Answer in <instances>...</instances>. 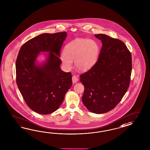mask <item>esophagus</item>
Wrapping results in <instances>:
<instances>
[{"label":"esophagus","instance_id":"1","mask_svg":"<svg viewBox=\"0 0 150 150\" xmlns=\"http://www.w3.org/2000/svg\"><path fill=\"white\" fill-rule=\"evenodd\" d=\"M72 82H73V84L77 83L78 81V77H77V76H73V77H72Z\"/></svg>","mask_w":150,"mask_h":150}]
</instances>
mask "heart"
I'll return each instance as SVG.
<instances>
[{"label":"heart","mask_w":150,"mask_h":150,"mask_svg":"<svg viewBox=\"0 0 150 150\" xmlns=\"http://www.w3.org/2000/svg\"><path fill=\"white\" fill-rule=\"evenodd\" d=\"M100 53L98 44L93 40L79 39L66 44L61 59L64 67L71 69L72 60L78 70L86 71L95 64Z\"/></svg>","instance_id":"heart-1"}]
</instances>
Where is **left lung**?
I'll return each instance as SVG.
<instances>
[{"label":"left lung","instance_id":"8db88e82","mask_svg":"<svg viewBox=\"0 0 150 150\" xmlns=\"http://www.w3.org/2000/svg\"><path fill=\"white\" fill-rule=\"evenodd\" d=\"M101 40L98 60L80 75L84 86L82 101L90 112L110 111L120 103L128 89L132 69L131 52L124 42L106 34L95 35Z\"/></svg>","mask_w":150,"mask_h":150}]
</instances>
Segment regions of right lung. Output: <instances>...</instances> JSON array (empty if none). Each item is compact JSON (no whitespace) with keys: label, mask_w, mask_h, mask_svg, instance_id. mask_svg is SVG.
<instances>
[{"label":"right lung","mask_w":150,"mask_h":150,"mask_svg":"<svg viewBox=\"0 0 150 150\" xmlns=\"http://www.w3.org/2000/svg\"><path fill=\"white\" fill-rule=\"evenodd\" d=\"M66 32L43 33L22 45L16 61L17 86L27 106L39 114L57 110L72 85V74L60 67V49L66 38ZM40 51L50 53L47 62L36 65Z\"/></svg>","instance_id":"obj_1"}]
</instances>
